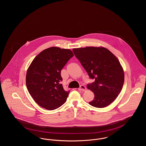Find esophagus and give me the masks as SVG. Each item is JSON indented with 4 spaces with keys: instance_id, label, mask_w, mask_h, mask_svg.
Here are the masks:
<instances>
[{
    "instance_id": "1",
    "label": "esophagus",
    "mask_w": 146,
    "mask_h": 146,
    "mask_svg": "<svg viewBox=\"0 0 146 146\" xmlns=\"http://www.w3.org/2000/svg\"><path fill=\"white\" fill-rule=\"evenodd\" d=\"M78 90H79L83 91H85L86 90V87H85L84 85H81L80 86V88L78 89Z\"/></svg>"
}]
</instances>
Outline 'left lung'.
Masks as SVG:
<instances>
[{
  "label": "left lung",
  "instance_id": "left-lung-1",
  "mask_svg": "<svg viewBox=\"0 0 146 146\" xmlns=\"http://www.w3.org/2000/svg\"><path fill=\"white\" fill-rule=\"evenodd\" d=\"M90 79L95 82L87 85L94 93L92 106L104 108L117 97L124 82V73L118 58L102 47H86L73 49Z\"/></svg>",
  "mask_w": 146,
  "mask_h": 146
}]
</instances>
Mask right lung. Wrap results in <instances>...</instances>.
Listing matches in <instances>:
<instances>
[{"instance_id":"right-lung-1","label":"right lung","mask_w":146,"mask_h":146,"mask_svg":"<svg viewBox=\"0 0 146 146\" xmlns=\"http://www.w3.org/2000/svg\"><path fill=\"white\" fill-rule=\"evenodd\" d=\"M74 56L69 49L51 47L35 58L26 74V86L35 102L48 110H54L66 101L70 91H65L61 71Z\"/></svg>"}]
</instances>
